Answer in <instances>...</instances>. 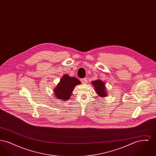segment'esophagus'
I'll list each match as a JSON object with an SVG mask.
<instances>
[{
    "label": "esophagus",
    "instance_id": "34e87169",
    "mask_svg": "<svg viewBox=\"0 0 156 156\" xmlns=\"http://www.w3.org/2000/svg\"><path fill=\"white\" fill-rule=\"evenodd\" d=\"M81 81L82 83L85 84L87 82V78H82L81 80Z\"/></svg>",
    "mask_w": 156,
    "mask_h": 156
}]
</instances>
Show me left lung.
<instances>
[{"label": "left lung", "mask_w": 156, "mask_h": 156, "mask_svg": "<svg viewBox=\"0 0 156 156\" xmlns=\"http://www.w3.org/2000/svg\"><path fill=\"white\" fill-rule=\"evenodd\" d=\"M92 83L95 88V92L99 97H106L107 95L105 90V86L104 82L102 81L101 80H98L92 82Z\"/></svg>", "instance_id": "obj_1"}]
</instances>
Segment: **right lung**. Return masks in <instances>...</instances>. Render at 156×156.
<instances>
[{"label":"right lung","mask_w":156,"mask_h":156,"mask_svg":"<svg viewBox=\"0 0 156 156\" xmlns=\"http://www.w3.org/2000/svg\"><path fill=\"white\" fill-rule=\"evenodd\" d=\"M80 83L81 82L77 78L64 75L54 90L55 96L57 99L67 101L71 97L75 86Z\"/></svg>","instance_id":"add662e5"}]
</instances>
